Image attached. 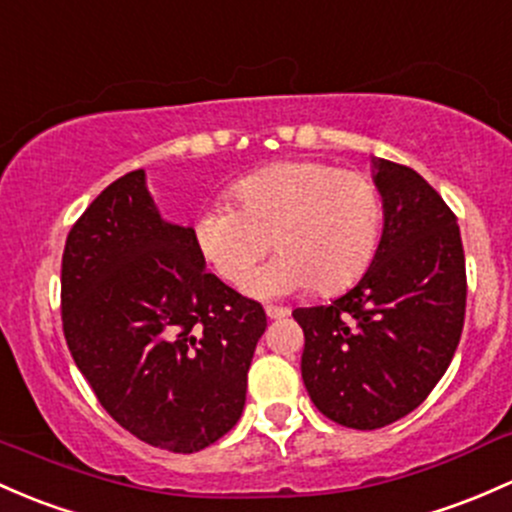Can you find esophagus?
Listing matches in <instances>:
<instances>
[{
    "instance_id": "esophagus-1",
    "label": "esophagus",
    "mask_w": 512,
    "mask_h": 512,
    "mask_svg": "<svg viewBox=\"0 0 512 512\" xmlns=\"http://www.w3.org/2000/svg\"><path fill=\"white\" fill-rule=\"evenodd\" d=\"M266 315L271 317V320H283V317L290 315L288 307H278V305H268L266 307Z\"/></svg>"
}]
</instances>
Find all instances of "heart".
Here are the masks:
<instances>
[{
	"label": "heart",
	"mask_w": 512,
	"mask_h": 512,
	"mask_svg": "<svg viewBox=\"0 0 512 512\" xmlns=\"http://www.w3.org/2000/svg\"><path fill=\"white\" fill-rule=\"evenodd\" d=\"M232 202H214L195 219V244L227 283H241L276 246L280 256L249 280L256 295L315 285L339 293L376 256L383 197L359 170L324 161H283L234 183Z\"/></svg>",
	"instance_id": "obj_1"
}]
</instances>
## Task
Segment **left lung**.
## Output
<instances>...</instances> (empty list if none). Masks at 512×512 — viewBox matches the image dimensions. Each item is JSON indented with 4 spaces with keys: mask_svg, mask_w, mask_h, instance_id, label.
Here are the masks:
<instances>
[{
    "mask_svg": "<svg viewBox=\"0 0 512 512\" xmlns=\"http://www.w3.org/2000/svg\"><path fill=\"white\" fill-rule=\"evenodd\" d=\"M383 236L364 278L332 305L298 307L302 381L324 417L378 430L412 412L461 339L466 261L456 214L420 173L373 161Z\"/></svg>",
    "mask_w": 512,
    "mask_h": 512,
    "instance_id": "obj_1",
    "label": "left lung"
}]
</instances>
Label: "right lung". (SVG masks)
Instances as JSON below:
<instances>
[{"label": "right lung", "mask_w": 512, "mask_h": 512, "mask_svg": "<svg viewBox=\"0 0 512 512\" xmlns=\"http://www.w3.org/2000/svg\"><path fill=\"white\" fill-rule=\"evenodd\" d=\"M60 312L80 373L141 442L192 454L239 422L266 312L205 271L192 227L161 219L144 170L114 180L70 229Z\"/></svg>", "instance_id": "obj_1"}]
</instances>
